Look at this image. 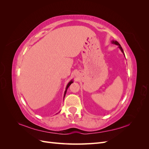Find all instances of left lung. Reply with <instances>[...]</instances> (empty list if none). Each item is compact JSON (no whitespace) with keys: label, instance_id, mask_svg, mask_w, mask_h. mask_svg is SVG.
<instances>
[{"label":"left lung","instance_id":"left-lung-1","mask_svg":"<svg viewBox=\"0 0 149 149\" xmlns=\"http://www.w3.org/2000/svg\"><path fill=\"white\" fill-rule=\"evenodd\" d=\"M111 43H112V44H115V45H118V48L120 49V51L122 52V53H123L124 55V51H123V48L121 47V46H120V45L117 42V41H116V40H112L111 41ZM124 56H125V55H124Z\"/></svg>","mask_w":149,"mask_h":149}]
</instances>
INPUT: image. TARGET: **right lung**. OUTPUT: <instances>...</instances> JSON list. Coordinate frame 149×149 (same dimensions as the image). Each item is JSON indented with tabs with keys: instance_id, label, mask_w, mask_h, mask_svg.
<instances>
[{
	"instance_id": "1",
	"label": "right lung",
	"mask_w": 149,
	"mask_h": 149,
	"mask_svg": "<svg viewBox=\"0 0 149 149\" xmlns=\"http://www.w3.org/2000/svg\"><path fill=\"white\" fill-rule=\"evenodd\" d=\"M73 83V79H71L70 81L68 83V84H67V86H66V90H65V93H64V97H65V95H66V91H67V89H68V88H69V86H70L71 85V83ZM63 97V98H64Z\"/></svg>"
}]
</instances>
